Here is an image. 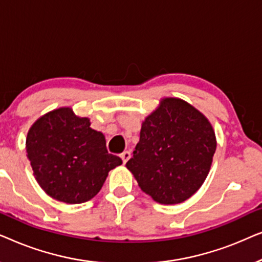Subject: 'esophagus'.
<instances>
[{"mask_svg": "<svg viewBox=\"0 0 262 262\" xmlns=\"http://www.w3.org/2000/svg\"><path fill=\"white\" fill-rule=\"evenodd\" d=\"M120 157H121V160H123V163L125 164L128 161V159H130V157H131V152L130 151H124L120 155Z\"/></svg>", "mask_w": 262, "mask_h": 262, "instance_id": "obj_1", "label": "esophagus"}]
</instances>
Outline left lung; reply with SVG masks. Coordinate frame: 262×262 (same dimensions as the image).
Wrapping results in <instances>:
<instances>
[{
  "instance_id": "obj_1",
  "label": "left lung",
  "mask_w": 262,
  "mask_h": 262,
  "mask_svg": "<svg viewBox=\"0 0 262 262\" xmlns=\"http://www.w3.org/2000/svg\"><path fill=\"white\" fill-rule=\"evenodd\" d=\"M207 118L188 102L164 98L142 123L127 169L138 186L160 204H179L204 184L216 151Z\"/></svg>"
}]
</instances>
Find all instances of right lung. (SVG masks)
I'll return each instance as SVG.
<instances>
[{"label":"right lung","instance_id":"obj_1","mask_svg":"<svg viewBox=\"0 0 262 262\" xmlns=\"http://www.w3.org/2000/svg\"><path fill=\"white\" fill-rule=\"evenodd\" d=\"M26 152L39 186L51 198L67 204L94 198L108 171L123 163L107 151L105 136L70 107L53 110L32 125Z\"/></svg>","mask_w":262,"mask_h":262}]
</instances>
